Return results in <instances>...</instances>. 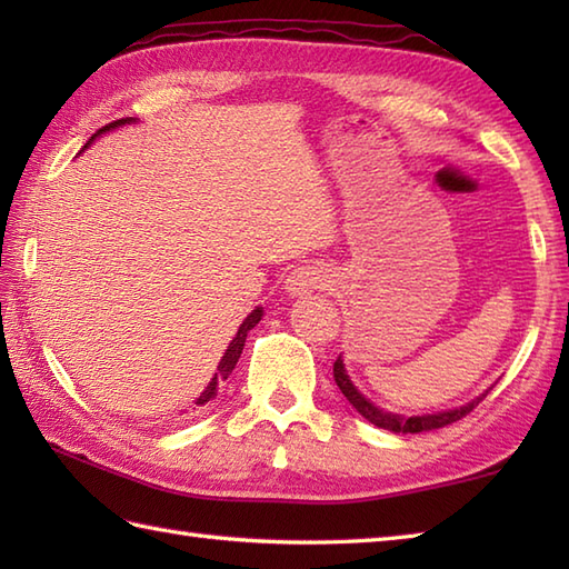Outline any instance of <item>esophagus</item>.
I'll return each mask as SVG.
<instances>
[{
  "label": "esophagus",
  "instance_id": "obj_1",
  "mask_svg": "<svg viewBox=\"0 0 569 569\" xmlns=\"http://www.w3.org/2000/svg\"><path fill=\"white\" fill-rule=\"evenodd\" d=\"M330 283V269L320 261L298 266L286 278V293L291 298H306L316 291H322Z\"/></svg>",
  "mask_w": 569,
  "mask_h": 569
}]
</instances>
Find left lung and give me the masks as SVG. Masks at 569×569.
<instances>
[{
	"label": "left lung",
	"mask_w": 569,
	"mask_h": 569,
	"mask_svg": "<svg viewBox=\"0 0 569 569\" xmlns=\"http://www.w3.org/2000/svg\"><path fill=\"white\" fill-rule=\"evenodd\" d=\"M335 381H337V386H340V391L347 396V401L357 408L359 416H365L377 428L391 430V432H403V435L406 432H422V430H438V428L450 426V422L467 416L469 410L481 401V398H487V393L491 389V386H489L485 393H479L477 398H471L469 403L459 406V408L438 410V413H428V416H398V413H391V410L373 406L369 398L357 389V386L352 383V379H349L347 369H345L342 355L337 357V361H335Z\"/></svg>",
	"instance_id": "8db88e82"
}]
</instances>
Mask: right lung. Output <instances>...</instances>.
Segmentation results:
<instances>
[{"label":"right lung","mask_w":569,"mask_h":569,"mask_svg":"<svg viewBox=\"0 0 569 569\" xmlns=\"http://www.w3.org/2000/svg\"><path fill=\"white\" fill-rule=\"evenodd\" d=\"M137 119L134 117H127V119H117V122H112V124H107V127H102L98 134H92L90 137V141L84 143L82 147V151L90 147V143L98 139V137H102V134H107V131H112V129H119V127H124V124H134ZM261 316H263V308H253L249 316L244 318V322L239 325V330H237V335H234V340L229 342V347L224 349V355H222V359H220V365H217V371H214V377L210 379V383L204 386V391L198 396V401H196V406H204V403H210L212 398L217 396V386H220L229 373L234 371V367H237V361H239V357H241V349H244V342H247V335H249V330L251 328H257L259 325V320H261Z\"/></svg>","instance_id":"1"}]
</instances>
